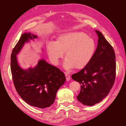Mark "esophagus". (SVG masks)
Masks as SVG:
<instances>
[{"label":"esophagus","mask_w":126,"mask_h":126,"mask_svg":"<svg viewBox=\"0 0 126 126\" xmlns=\"http://www.w3.org/2000/svg\"><path fill=\"white\" fill-rule=\"evenodd\" d=\"M65 76H66V80H67V81H69L70 80V79H71V78H70V76H69V75H68L67 74H65Z\"/></svg>","instance_id":"34e87169"}]
</instances>
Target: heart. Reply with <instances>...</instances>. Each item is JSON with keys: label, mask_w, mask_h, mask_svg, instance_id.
<instances>
[{"label": "heart", "mask_w": 126, "mask_h": 126, "mask_svg": "<svg viewBox=\"0 0 126 126\" xmlns=\"http://www.w3.org/2000/svg\"><path fill=\"white\" fill-rule=\"evenodd\" d=\"M96 49L94 40L81 32L63 33L59 35L57 41L51 40L47 45L49 57L55 64L59 63L66 51V58L63 66L66 70L87 66L92 60Z\"/></svg>", "instance_id": "b5f03b06"}]
</instances>
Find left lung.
<instances>
[{"label": "left lung", "instance_id": "1", "mask_svg": "<svg viewBox=\"0 0 126 126\" xmlns=\"http://www.w3.org/2000/svg\"><path fill=\"white\" fill-rule=\"evenodd\" d=\"M98 37V45L91 62L71 78L80 84L77 96L84 105L91 106L107 96L115 82L116 56L111 45L101 32L95 30Z\"/></svg>", "mask_w": 126, "mask_h": 126}]
</instances>
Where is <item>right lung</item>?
<instances>
[{
  "mask_svg": "<svg viewBox=\"0 0 126 126\" xmlns=\"http://www.w3.org/2000/svg\"><path fill=\"white\" fill-rule=\"evenodd\" d=\"M37 38L25 32L15 46L11 55L10 68L17 92L26 103L39 108H46L54 104L57 91L66 81L63 72L59 68L40 60L34 68L23 69L17 62V55L25 43Z\"/></svg>",
  "mask_w": 126,
  "mask_h": 126,
  "instance_id": "1",
  "label": "right lung"
}]
</instances>
